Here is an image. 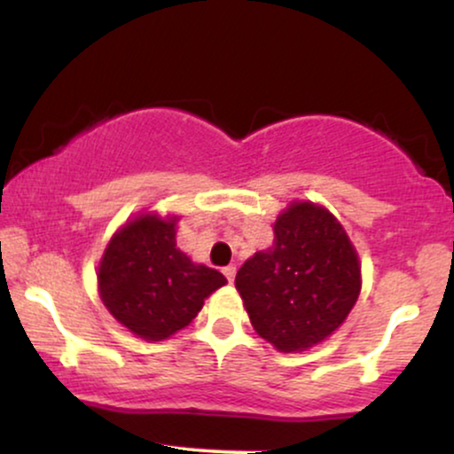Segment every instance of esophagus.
I'll use <instances>...</instances> for the list:
<instances>
[{
	"label": "esophagus",
	"mask_w": 454,
	"mask_h": 454,
	"mask_svg": "<svg viewBox=\"0 0 454 454\" xmlns=\"http://www.w3.org/2000/svg\"><path fill=\"white\" fill-rule=\"evenodd\" d=\"M222 273L226 275V279H228V281H234V275H237V267H232V264H231V267L223 269Z\"/></svg>",
	"instance_id": "obj_1"
}]
</instances>
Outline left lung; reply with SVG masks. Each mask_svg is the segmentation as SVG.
Wrapping results in <instances>:
<instances>
[{"label": "left lung", "mask_w": 454, "mask_h": 454, "mask_svg": "<svg viewBox=\"0 0 454 454\" xmlns=\"http://www.w3.org/2000/svg\"><path fill=\"white\" fill-rule=\"evenodd\" d=\"M273 245L239 269L254 331L279 352H303L346 322L361 294V262L326 207L293 200L273 223Z\"/></svg>", "instance_id": "1"}]
</instances>
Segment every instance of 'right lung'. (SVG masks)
<instances>
[{"mask_svg": "<svg viewBox=\"0 0 454 454\" xmlns=\"http://www.w3.org/2000/svg\"><path fill=\"white\" fill-rule=\"evenodd\" d=\"M176 215L138 213L113 234L98 264V293L111 316L145 341H161L198 316L226 284L220 270L176 247Z\"/></svg>", "mask_w": 454, "mask_h": 454, "instance_id": "obj_1", "label": "right lung"}]
</instances>
